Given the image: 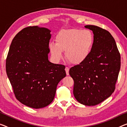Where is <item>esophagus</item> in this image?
Masks as SVG:
<instances>
[{"label": "esophagus", "instance_id": "34e87169", "mask_svg": "<svg viewBox=\"0 0 127 127\" xmlns=\"http://www.w3.org/2000/svg\"><path fill=\"white\" fill-rule=\"evenodd\" d=\"M65 71H66V75H69V68L67 67H66V68H65Z\"/></svg>", "mask_w": 127, "mask_h": 127}]
</instances>
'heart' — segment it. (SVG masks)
Segmentation results:
<instances>
[{
	"instance_id": "heart-1",
	"label": "heart",
	"mask_w": 127,
	"mask_h": 127,
	"mask_svg": "<svg viewBox=\"0 0 127 127\" xmlns=\"http://www.w3.org/2000/svg\"><path fill=\"white\" fill-rule=\"evenodd\" d=\"M56 44L49 45L52 56L56 61L62 57L65 51L66 59L73 65H79L89 57L94 44V36L91 31L72 29L62 30L56 37Z\"/></svg>"
}]
</instances>
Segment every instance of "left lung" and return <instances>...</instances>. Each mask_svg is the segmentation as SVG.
Returning <instances> with one entry per match:
<instances>
[{"mask_svg":"<svg viewBox=\"0 0 127 127\" xmlns=\"http://www.w3.org/2000/svg\"><path fill=\"white\" fill-rule=\"evenodd\" d=\"M86 28L93 31L94 44L85 62L70 69L73 79V94L78 102L95 106L110 97L115 89L120 69V54L108 31L95 25Z\"/></svg>","mask_w":127,"mask_h":127,"instance_id":"obj_1","label":"left lung"}]
</instances>
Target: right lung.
Wrapping results in <instances>:
<instances>
[{
    "instance_id": "add662e5",
    "label": "right lung",
    "mask_w": 127,
    "mask_h": 127,
    "mask_svg": "<svg viewBox=\"0 0 127 127\" xmlns=\"http://www.w3.org/2000/svg\"><path fill=\"white\" fill-rule=\"evenodd\" d=\"M50 32L38 26L24 28L13 38L6 59L7 74L15 96L33 108L50 104L58 83L66 75L65 66L48 60Z\"/></svg>"
}]
</instances>
